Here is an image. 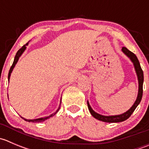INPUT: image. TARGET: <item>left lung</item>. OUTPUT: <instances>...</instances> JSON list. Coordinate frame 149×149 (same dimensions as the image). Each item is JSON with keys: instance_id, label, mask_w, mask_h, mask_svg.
<instances>
[{"instance_id": "obj_1", "label": "left lung", "mask_w": 149, "mask_h": 149, "mask_svg": "<svg viewBox=\"0 0 149 149\" xmlns=\"http://www.w3.org/2000/svg\"><path fill=\"white\" fill-rule=\"evenodd\" d=\"M122 52L129 58V59L131 61V62L133 63L134 65L135 70H136V75H137L138 81H139V92H138V96L136 100L135 101L134 104H133V106L127 111V112H124V113L121 114V115H109V116H105V115H100V114L97 113L95 111L93 110V109L91 108V107L90 106L88 101H87V104H88V108L89 109V112L91 113V115L94 117L96 119L99 120L100 121L105 122V123H120V122H123L126 120L127 119H128L130 118V115H132L134 110L136 109V108L137 107L138 105L139 104L140 102L141 101V99H142L143 96V72L142 69H141V65H140V63L138 60L137 57L135 55L134 53H133L132 52H130L129 49H127V48L123 47H122Z\"/></svg>"}]
</instances>
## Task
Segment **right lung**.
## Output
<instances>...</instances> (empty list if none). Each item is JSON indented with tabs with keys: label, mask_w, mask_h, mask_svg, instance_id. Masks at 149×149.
Here are the masks:
<instances>
[{
	"label": "right lung",
	"mask_w": 149,
	"mask_h": 149,
	"mask_svg": "<svg viewBox=\"0 0 149 149\" xmlns=\"http://www.w3.org/2000/svg\"><path fill=\"white\" fill-rule=\"evenodd\" d=\"M28 44H29V42L26 43V45H24L23 47H22L21 48V49H19V50H18V52H16V55H15L14 61H13V64H12L11 67H10V68L9 73H8V82H9V79H10V74H11V73H12V71H13V68H14L15 65H16V64L17 63L18 61H19V58H20V57H21V55H22V54H23V52H24V51H25V49H26V46L28 45ZM61 102H60V105H59V107H58V109H57V110L55 111V112H53V113H52V114H51V115H49V116L44 117V118H37V119H34V120H27V119H25V118H22V117H21V118H22V119H24V120L25 121L29 122V123H30V122H31V123H42V122H44V121H45L46 120L49 119V118H52V117H53L54 115H55V114H56L57 112H58V111H59L60 108H61Z\"/></svg>",
	"instance_id": "right-lung-1"
}]
</instances>
